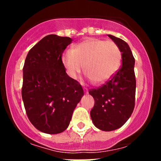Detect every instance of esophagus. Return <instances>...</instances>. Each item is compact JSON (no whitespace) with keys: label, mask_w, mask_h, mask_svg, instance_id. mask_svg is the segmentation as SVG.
Masks as SVG:
<instances>
[{"label":"esophagus","mask_w":161,"mask_h":161,"mask_svg":"<svg viewBox=\"0 0 161 161\" xmlns=\"http://www.w3.org/2000/svg\"><path fill=\"white\" fill-rule=\"evenodd\" d=\"M84 92H85V93H86V94H88V89H87V88H85Z\"/></svg>","instance_id":"esophagus-1"}]
</instances>
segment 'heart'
Here are the masks:
<instances>
[{"label":"heart","mask_w":161,"mask_h":161,"mask_svg":"<svg viewBox=\"0 0 161 161\" xmlns=\"http://www.w3.org/2000/svg\"><path fill=\"white\" fill-rule=\"evenodd\" d=\"M122 54L113 42L88 38L68 50L62 60L67 74L75 79L84 69L88 78L96 85L107 82L119 69Z\"/></svg>","instance_id":"1"}]
</instances>
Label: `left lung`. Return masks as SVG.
Segmentation results:
<instances>
[{"label":"left lung","mask_w":161,"mask_h":161,"mask_svg":"<svg viewBox=\"0 0 161 161\" xmlns=\"http://www.w3.org/2000/svg\"><path fill=\"white\" fill-rule=\"evenodd\" d=\"M108 37L120 50L122 66L106 84L88 92L95 99L90 112L93 124L106 132L120 128L129 119L134 110L136 87L135 59L129 45L112 35Z\"/></svg>","instance_id":"obj_1"}]
</instances>
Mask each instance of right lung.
Wrapping results in <instances>:
<instances>
[{"label":"right lung","instance_id":"obj_1","mask_svg":"<svg viewBox=\"0 0 161 161\" xmlns=\"http://www.w3.org/2000/svg\"><path fill=\"white\" fill-rule=\"evenodd\" d=\"M72 42L69 37L49 35L25 58L22 88L24 107L32 124L44 133L66 130L84 95L82 86L67 75L62 62V53Z\"/></svg>","mask_w":161,"mask_h":161}]
</instances>
